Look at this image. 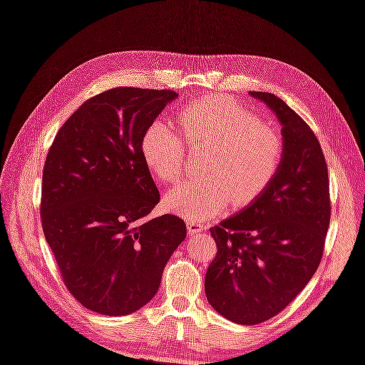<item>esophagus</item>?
I'll return each instance as SVG.
<instances>
[{
	"mask_svg": "<svg viewBox=\"0 0 365 365\" xmlns=\"http://www.w3.org/2000/svg\"><path fill=\"white\" fill-rule=\"evenodd\" d=\"M187 229L190 234H198V232H203L205 225L200 221H193V219H190V221L187 222Z\"/></svg>",
	"mask_w": 365,
	"mask_h": 365,
	"instance_id": "esophagus-1",
	"label": "esophagus"
}]
</instances>
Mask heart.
<instances>
[{
	"mask_svg": "<svg viewBox=\"0 0 365 365\" xmlns=\"http://www.w3.org/2000/svg\"><path fill=\"white\" fill-rule=\"evenodd\" d=\"M177 125L154 121L141 138V154L158 180L173 183L188 165V148H210L203 172L165 195V207L187 219L217 216L234 201L247 206L258 200L279 173L284 140L250 108L229 97H203L182 107Z\"/></svg>",
	"mask_w": 365,
	"mask_h": 365,
	"instance_id": "b5f03b06",
	"label": "heart"
}]
</instances>
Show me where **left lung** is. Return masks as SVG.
Wrapping results in <instances>:
<instances>
[{
	"label": "left lung",
	"mask_w": 365,
	"mask_h": 365,
	"mask_svg": "<svg viewBox=\"0 0 365 365\" xmlns=\"http://www.w3.org/2000/svg\"><path fill=\"white\" fill-rule=\"evenodd\" d=\"M250 94L277 115L286 153L269 188L210 229L217 252L205 277L207 302L240 325L276 317L307 286L331 217L328 165L315 133L279 97Z\"/></svg>",
	"instance_id": "8db88e82"
}]
</instances>
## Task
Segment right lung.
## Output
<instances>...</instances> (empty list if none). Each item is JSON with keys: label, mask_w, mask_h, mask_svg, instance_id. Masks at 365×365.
<instances>
[{"label": "right lung", "mask_w": 365, "mask_h": 365, "mask_svg": "<svg viewBox=\"0 0 365 365\" xmlns=\"http://www.w3.org/2000/svg\"><path fill=\"white\" fill-rule=\"evenodd\" d=\"M175 97L170 89L103 91L63 123L48 149L43 235L68 291L97 314L146 305L187 237L182 217H148L160 195L141 154L144 131Z\"/></svg>", "instance_id": "add662e5"}]
</instances>
